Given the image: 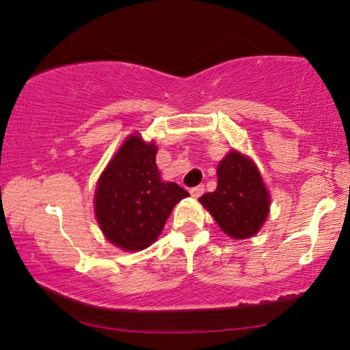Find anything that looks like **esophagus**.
<instances>
[{
	"label": "esophagus",
	"instance_id": "1",
	"mask_svg": "<svg viewBox=\"0 0 350 350\" xmlns=\"http://www.w3.org/2000/svg\"><path fill=\"white\" fill-rule=\"evenodd\" d=\"M204 191H205V187L204 185H198V187H193L191 189H189V194H191L194 199H198V198L202 196Z\"/></svg>",
	"mask_w": 350,
	"mask_h": 350
}]
</instances>
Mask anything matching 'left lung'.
Masks as SVG:
<instances>
[{
	"mask_svg": "<svg viewBox=\"0 0 350 350\" xmlns=\"http://www.w3.org/2000/svg\"><path fill=\"white\" fill-rule=\"evenodd\" d=\"M225 234L247 239L259 232L270 210V196L258 167L238 151H230L217 167V187L199 198Z\"/></svg>",
	"mask_w": 350,
	"mask_h": 350,
	"instance_id": "left-lung-1",
	"label": "left lung"
}]
</instances>
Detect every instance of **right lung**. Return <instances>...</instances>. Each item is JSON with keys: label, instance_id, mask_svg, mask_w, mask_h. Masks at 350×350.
<instances>
[{"label": "right lung", "instance_id": "add662e5", "mask_svg": "<svg viewBox=\"0 0 350 350\" xmlns=\"http://www.w3.org/2000/svg\"><path fill=\"white\" fill-rule=\"evenodd\" d=\"M157 148L133 134L102 173L96 189V216L111 244L126 252L150 247L162 233L180 199L189 196L174 182H163Z\"/></svg>", "mask_w": 350, "mask_h": 350}]
</instances>
